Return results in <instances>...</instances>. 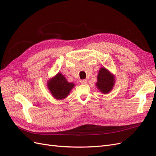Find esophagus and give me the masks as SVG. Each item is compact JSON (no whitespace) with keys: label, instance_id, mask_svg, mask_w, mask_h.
Listing matches in <instances>:
<instances>
[{"label":"esophagus","instance_id":"esophagus-1","mask_svg":"<svg viewBox=\"0 0 156 156\" xmlns=\"http://www.w3.org/2000/svg\"><path fill=\"white\" fill-rule=\"evenodd\" d=\"M81 83L82 84H87V81L85 79H83V80H81Z\"/></svg>","mask_w":156,"mask_h":156}]
</instances>
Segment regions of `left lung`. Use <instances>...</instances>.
<instances>
[{"instance_id":"1","label":"left lung","mask_w":156,"mask_h":156,"mask_svg":"<svg viewBox=\"0 0 156 156\" xmlns=\"http://www.w3.org/2000/svg\"><path fill=\"white\" fill-rule=\"evenodd\" d=\"M98 82L96 86L98 90L103 94L109 93L115 84V76L104 67H101L97 76Z\"/></svg>"}]
</instances>
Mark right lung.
<instances>
[{
	"mask_svg": "<svg viewBox=\"0 0 156 156\" xmlns=\"http://www.w3.org/2000/svg\"><path fill=\"white\" fill-rule=\"evenodd\" d=\"M47 87L55 99L61 100L68 97L75 87V84L69 83L64 75L58 72L48 80Z\"/></svg>",
	"mask_w": 156,
	"mask_h": 156,
	"instance_id": "1",
	"label": "right lung"
}]
</instances>
